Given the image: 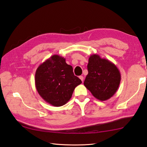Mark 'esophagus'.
<instances>
[{"mask_svg":"<svg viewBox=\"0 0 147 147\" xmlns=\"http://www.w3.org/2000/svg\"><path fill=\"white\" fill-rule=\"evenodd\" d=\"M79 79L82 80V82H83V80H84V77L83 76H79Z\"/></svg>","mask_w":147,"mask_h":147,"instance_id":"obj_1","label":"esophagus"}]
</instances>
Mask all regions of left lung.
<instances>
[{
    "label": "left lung",
    "mask_w": 147,
    "mask_h": 147,
    "mask_svg": "<svg viewBox=\"0 0 147 147\" xmlns=\"http://www.w3.org/2000/svg\"><path fill=\"white\" fill-rule=\"evenodd\" d=\"M88 70L84 84L94 97L105 101L114 95L121 79V73L115 65L94 54L89 58Z\"/></svg>",
    "instance_id": "obj_1"
}]
</instances>
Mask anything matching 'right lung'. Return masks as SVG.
Returning a JSON list of instances; mask_svg holds the SVG:
<instances>
[{
  "label": "right lung",
  "instance_id": "add662e5",
  "mask_svg": "<svg viewBox=\"0 0 147 147\" xmlns=\"http://www.w3.org/2000/svg\"><path fill=\"white\" fill-rule=\"evenodd\" d=\"M82 83L75 76L73 68L59 55L51 56L37 68L35 84L38 93L44 101L55 107L67 103L75 88Z\"/></svg>",
  "mask_w": 147,
  "mask_h": 147
}]
</instances>
